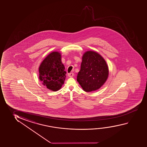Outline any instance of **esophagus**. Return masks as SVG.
<instances>
[{"instance_id":"1","label":"esophagus","mask_w":147,"mask_h":147,"mask_svg":"<svg viewBox=\"0 0 147 147\" xmlns=\"http://www.w3.org/2000/svg\"><path fill=\"white\" fill-rule=\"evenodd\" d=\"M68 76H69V77H73V76H74V74L73 73L68 74Z\"/></svg>"}]
</instances>
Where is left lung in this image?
Here are the masks:
<instances>
[{
    "mask_svg": "<svg viewBox=\"0 0 147 147\" xmlns=\"http://www.w3.org/2000/svg\"><path fill=\"white\" fill-rule=\"evenodd\" d=\"M109 76L108 65L98 53L88 51L82 57L77 81L86 92L97 90L105 84Z\"/></svg>",
    "mask_w": 147,
    "mask_h": 147,
    "instance_id": "obj_1",
    "label": "left lung"
}]
</instances>
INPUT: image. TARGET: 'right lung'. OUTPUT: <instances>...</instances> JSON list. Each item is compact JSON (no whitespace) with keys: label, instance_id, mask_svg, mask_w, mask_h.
I'll use <instances>...</instances> for the list:
<instances>
[{"label":"right lung","instance_id":"right-lung-1","mask_svg":"<svg viewBox=\"0 0 147 147\" xmlns=\"http://www.w3.org/2000/svg\"><path fill=\"white\" fill-rule=\"evenodd\" d=\"M61 63V55L57 51L51 53L42 61L39 67L40 80L47 88L54 92L64 84L66 71Z\"/></svg>","mask_w":147,"mask_h":147}]
</instances>
